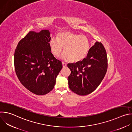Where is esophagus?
Wrapping results in <instances>:
<instances>
[{"label":"esophagus","mask_w":132,"mask_h":132,"mask_svg":"<svg viewBox=\"0 0 132 132\" xmlns=\"http://www.w3.org/2000/svg\"><path fill=\"white\" fill-rule=\"evenodd\" d=\"M62 65H63V67H66L67 64H66V63H64V62H62Z\"/></svg>","instance_id":"esophagus-1"}]
</instances>
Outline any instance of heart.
Segmentation results:
<instances>
[{
  "label": "heart",
  "mask_w": 132,
  "mask_h": 132,
  "mask_svg": "<svg viewBox=\"0 0 132 132\" xmlns=\"http://www.w3.org/2000/svg\"><path fill=\"white\" fill-rule=\"evenodd\" d=\"M50 50L53 55L59 57L63 47V58L73 63L85 59L90 50V43L85 35L70 32L59 33L56 38H52L49 42Z\"/></svg>",
  "instance_id": "obj_1"
}]
</instances>
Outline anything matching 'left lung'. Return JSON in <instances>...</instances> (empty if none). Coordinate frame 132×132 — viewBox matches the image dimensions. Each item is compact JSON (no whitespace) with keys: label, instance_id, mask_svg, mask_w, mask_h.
<instances>
[{"label":"left lung","instance_id":"left-lung-1","mask_svg":"<svg viewBox=\"0 0 132 132\" xmlns=\"http://www.w3.org/2000/svg\"><path fill=\"white\" fill-rule=\"evenodd\" d=\"M67 66L71 71L68 78L70 89L78 95H87L97 89L106 72L105 49L101 42H96L86 58L75 64H68Z\"/></svg>","mask_w":132,"mask_h":132}]
</instances>
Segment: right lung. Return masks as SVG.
Listing matches in <instances>:
<instances>
[{"mask_svg": "<svg viewBox=\"0 0 132 132\" xmlns=\"http://www.w3.org/2000/svg\"><path fill=\"white\" fill-rule=\"evenodd\" d=\"M50 32L30 31L18 43L14 55L16 76L22 85L36 95H44L53 90L62 69V62L51 52Z\"/></svg>", "mask_w": 132, "mask_h": 132, "instance_id": "1", "label": "right lung"}]
</instances>
